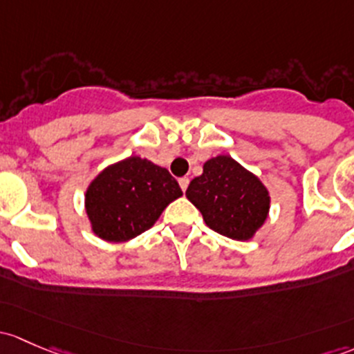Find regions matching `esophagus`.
<instances>
[{"label":"esophagus","instance_id":"1","mask_svg":"<svg viewBox=\"0 0 354 354\" xmlns=\"http://www.w3.org/2000/svg\"><path fill=\"white\" fill-rule=\"evenodd\" d=\"M178 183H180V187H181V189H183V192H187V188H188V185H189V180L187 176H183V178H180V180H178Z\"/></svg>","mask_w":354,"mask_h":354}]
</instances>
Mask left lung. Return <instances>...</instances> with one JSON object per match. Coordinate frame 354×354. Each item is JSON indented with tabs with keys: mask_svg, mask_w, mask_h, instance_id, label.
Returning a JSON list of instances; mask_svg holds the SVG:
<instances>
[{
	"mask_svg": "<svg viewBox=\"0 0 354 354\" xmlns=\"http://www.w3.org/2000/svg\"><path fill=\"white\" fill-rule=\"evenodd\" d=\"M187 196L212 230L236 241L251 239L270 212L265 185L230 156L208 159Z\"/></svg>",
	"mask_w": 354,
	"mask_h": 354,
	"instance_id": "obj_1",
	"label": "left lung"
}]
</instances>
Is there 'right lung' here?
Segmentation results:
<instances>
[{
	"label": "right lung",
	"instance_id": "right-lung-1",
	"mask_svg": "<svg viewBox=\"0 0 354 354\" xmlns=\"http://www.w3.org/2000/svg\"><path fill=\"white\" fill-rule=\"evenodd\" d=\"M181 195L180 185L166 167L130 156L105 167L89 183L84 207L100 239L125 243L151 229L162 210Z\"/></svg>",
	"mask_w": 354,
	"mask_h": 354
}]
</instances>
